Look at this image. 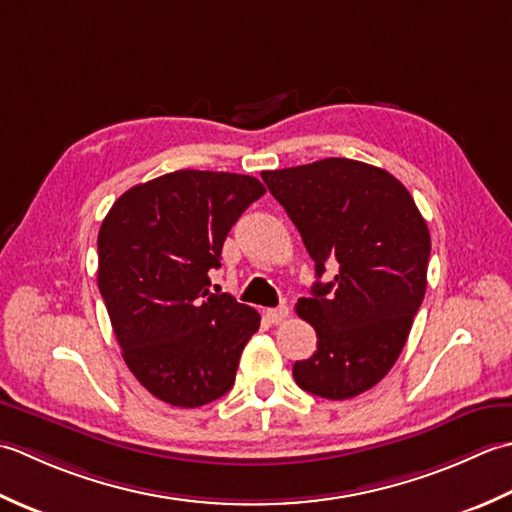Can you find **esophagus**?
I'll use <instances>...</instances> for the list:
<instances>
[{
    "label": "esophagus",
    "instance_id": "1",
    "mask_svg": "<svg viewBox=\"0 0 512 512\" xmlns=\"http://www.w3.org/2000/svg\"><path fill=\"white\" fill-rule=\"evenodd\" d=\"M289 316V307H276V309H265V318L271 322V325H280L285 318Z\"/></svg>",
    "mask_w": 512,
    "mask_h": 512
}]
</instances>
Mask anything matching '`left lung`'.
<instances>
[{
    "mask_svg": "<svg viewBox=\"0 0 512 512\" xmlns=\"http://www.w3.org/2000/svg\"><path fill=\"white\" fill-rule=\"evenodd\" d=\"M271 196L298 227L316 276L296 311L316 329L314 356L294 364L300 389L349 400L391 371L426 291L431 234L409 190L387 170L322 159L263 172Z\"/></svg>",
    "mask_w": 512,
    "mask_h": 512,
    "instance_id": "obj_1",
    "label": "left lung"
}]
</instances>
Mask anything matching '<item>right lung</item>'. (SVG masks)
Segmentation results:
<instances>
[{
	"label": "right lung",
	"mask_w": 512,
	"mask_h": 512,
	"mask_svg": "<svg viewBox=\"0 0 512 512\" xmlns=\"http://www.w3.org/2000/svg\"><path fill=\"white\" fill-rule=\"evenodd\" d=\"M263 194L254 176L179 170L130 187L103 218L99 291L125 364L154 398L196 409L232 389L260 316L212 294L207 274Z\"/></svg>",
	"instance_id": "1"
}]
</instances>
